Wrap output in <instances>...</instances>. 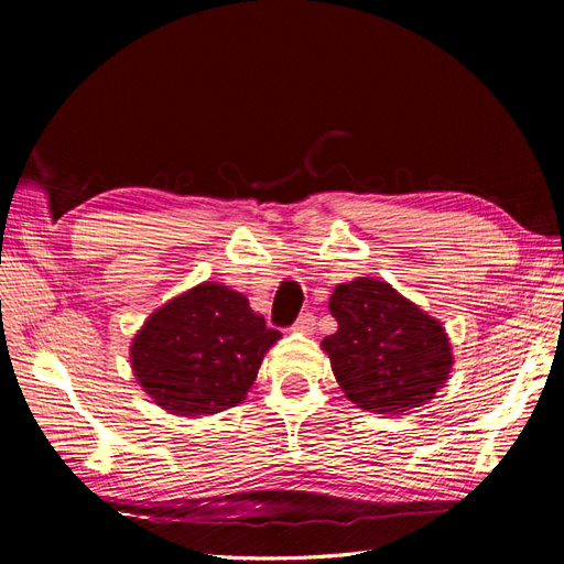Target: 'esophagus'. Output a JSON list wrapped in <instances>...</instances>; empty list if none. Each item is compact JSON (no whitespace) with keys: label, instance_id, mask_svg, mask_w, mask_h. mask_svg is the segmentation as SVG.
<instances>
[{"label":"esophagus","instance_id":"34e87169","mask_svg":"<svg viewBox=\"0 0 564 564\" xmlns=\"http://www.w3.org/2000/svg\"><path fill=\"white\" fill-rule=\"evenodd\" d=\"M294 329L301 332V334H313V329H315V315H313V313H303V315L296 319Z\"/></svg>","mask_w":564,"mask_h":564}]
</instances>
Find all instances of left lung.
I'll list each match as a JSON object with an SVG mask.
<instances>
[{
	"label": "left lung",
	"instance_id": "8db88e82",
	"mask_svg": "<svg viewBox=\"0 0 564 564\" xmlns=\"http://www.w3.org/2000/svg\"><path fill=\"white\" fill-rule=\"evenodd\" d=\"M336 334L322 340L346 398L367 412L402 414L435 398L454 355L442 324L388 282L357 278L334 289Z\"/></svg>",
	"mask_w": 564,
	"mask_h": 564
}]
</instances>
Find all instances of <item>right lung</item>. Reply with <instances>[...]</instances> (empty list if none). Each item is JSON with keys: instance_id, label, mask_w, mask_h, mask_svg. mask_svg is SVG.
Returning <instances> with one entry per match:
<instances>
[{"instance_id": "right-lung-1", "label": "right lung", "mask_w": 564, "mask_h": 564, "mask_svg": "<svg viewBox=\"0 0 564 564\" xmlns=\"http://www.w3.org/2000/svg\"><path fill=\"white\" fill-rule=\"evenodd\" d=\"M280 336L240 292L202 282L145 319L133 336L131 369L169 414H218L247 398Z\"/></svg>"}]
</instances>
